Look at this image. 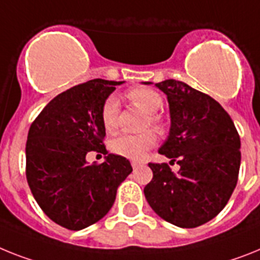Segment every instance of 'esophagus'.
I'll return each instance as SVG.
<instances>
[{
    "label": "esophagus",
    "instance_id": "obj_1",
    "mask_svg": "<svg viewBox=\"0 0 260 260\" xmlns=\"http://www.w3.org/2000/svg\"><path fill=\"white\" fill-rule=\"evenodd\" d=\"M131 165H132V168H134V169H137V168L141 165V162H140V161H137V160H132V161H131Z\"/></svg>",
    "mask_w": 260,
    "mask_h": 260
}]
</instances>
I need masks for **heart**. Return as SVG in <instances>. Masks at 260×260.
Wrapping results in <instances>:
<instances>
[{
	"label": "heart",
	"mask_w": 260,
	"mask_h": 260,
	"mask_svg": "<svg viewBox=\"0 0 260 260\" xmlns=\"http://www.w3.org/2000/svg\"><path fill=\"white\" fill-rule=\"evenodd\" d=\"M128 99L145 113L150 115L148 117L150 125L158 128V120L153 113L161 110L162 99L156 91L150 88H135L128 92ZM102 123L104 129L108 134H112L119 126V102L115 96H110L104 102L102 108ZM157 137L152 131H147L140 135L121 134L112 139L110 148L115 154L126 157V158H140L149 148L156 144Z\"/></svg>",
	"instance_id": "heart-1"
}]
</instances>
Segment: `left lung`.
I'll return each instance as SVG.
<instances>
[{
	"instance_id": "1",
	"label": "left lung",
	"mask_w": 260,
	"mask_h": 260,
	"mask_svg": "<svg viewBox=\"0 0 260 260\" xmlns=\"http://www.w3.org/2000/svg\"><path fill=\"white\" fill-rule=\"evenodd\" d=\"M154 86L167 95L171 115L158 152L177 160L180 169L173 173L168 164H149L153 178L144 194L158 217L178 228H197L213 219L234 191L241 139L229 113L209 95L174 79Z\"/></svg>"
}]
</instances>
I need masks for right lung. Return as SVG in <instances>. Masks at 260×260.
Instances as JSON below:
<instances>
[{
  "mask_svg": "<svg viewBox=\"0 0 260 260\" xmlns=\"http://www.w3.org/2000/svg\"><path fill=\"white\" fill-rule=\"evenodd\" d=\"M124 82L92 79L59 93L34 120L26 143V177L45 214L69 230L100 221L112 208L117 187L132 172L125 157L86 162L88 151L108 153L102 108Z\"/></svg>",
  "mask_w": 260,
  "mask_h": 260,
  "instance_id": "right-lung-1",
  "label": "right lung"
}]
</instances>
